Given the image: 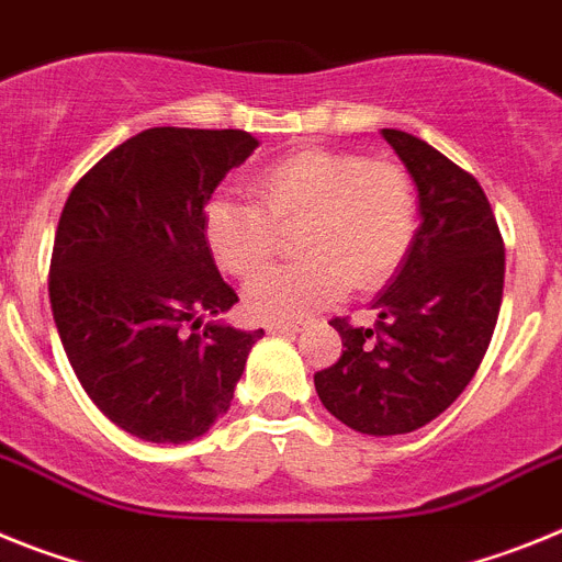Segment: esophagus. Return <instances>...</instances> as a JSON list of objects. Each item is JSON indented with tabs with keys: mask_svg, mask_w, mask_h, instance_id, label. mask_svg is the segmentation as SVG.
<instances>
[{
	"mask_svg": "<svg viewBox=\"0 0 562 562\" xmlns=\"http://www.w3.org/2000/svg\"><path fill=\"white\" fill-rule=\"evenodd\" d=\"M305 328V322H271L266 325L268 334H300Z\"/></svg>",
	"mask_w": 562,
	"mask_h": 562,
	"instance_id": "obj_1",
	"label": "esophagus"
}]
</instances>
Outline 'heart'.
I'll list each match as a JSON object with an SVG mask.
<instances>
[{
	"mask_svg": "<svg viewBox=\"0 0 562 562\" xmlns=\"http://www.w3.org/2000/svg\"><path fill=\"white\" fill-rule=\"evenodd\" d=\"M251 200L217 194L203 209V240L214 262L248 280L271 262L280 232L296 234L305 260L257 277L246 288L248 316L285 322L328 308L350 282L379 288L396 274L418 232L413 180L393 164L336 149H302L257 178Z\"/></svg>",
	"mask_w": 562,
	"mask_h": 562,
	"instance_id": "b5f03b06",
	"label": "heart"
}]
</instances>
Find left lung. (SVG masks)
Masks as SVG:
<instances>
[{
    "label": "left lung",
    "mask_w": 562,
    "mask_h": 562,
    "mask_svg": "<svg viewBox=\"0 0 562 562\" xmlns=\"http://www.w3.org/2000/svg\"><path fill=\"white\" fill-rule=\"evenodd\" d=\"M418 189L422 226L373 328L330 319L339 362L314 373L330 416L364 436H402L450 407L472 382L504 300V237L484 189L447 155L382 130Z\"/></svg>",
    "instance_id": "8db88e82"
}]
</instances>
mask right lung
<instances>
[{
	"instance_id": "obj_1",
	"label": "right lung",
	"mask_w": 562,
	"mask_h": 562,
	"mask_svg": "<svg viewBox=\"0 0 562 562\" xmlns=\"http://www.w3.org/2000/svg\"><path fill=\"white\" fill-rule=\"evenodd\" d=\"M254 149L243 130H144L92 166L61 209L53 319L85 393L130 436L192 441L232 407L262 328L203 325L237 302L203 240V209Z\"/></svg>"
}]
</instances>
